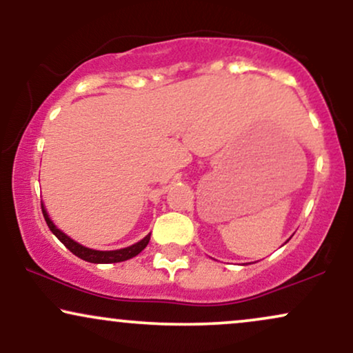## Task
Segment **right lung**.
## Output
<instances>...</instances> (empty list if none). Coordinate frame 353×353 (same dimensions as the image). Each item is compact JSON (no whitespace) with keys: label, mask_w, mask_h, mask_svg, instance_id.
<instances>
[{"label":"right lung","mask_w":353,"mask_h":353,"mask_svg":"<svg viewBox=\"0 0 353 353\" xmlns=\"http://www.w3.org/2000/svg\"><path fill=\"white\" fill-rule=\"evenodd\" d=\"M42 213H43V218H46L48 228H50L52 233L55 234L57 238L65 244L66 249H70V251L73 252L74 256L83 259V261L92 262V264H114V262L128 261V259L138 256V254H140L146 248V244L150 243V234H148V236H145V238L141 241H138V243L132 244V246H128V248L117 249V251H96V249H89L86 246H81V244L77 243V241L71 239L70 236H66L63 231L58 230L57 226L53 225L50 216H48V213H47L46 207H43V203H42Z\"/></svg>","instance_id":"add662e5"}]
</instances>
